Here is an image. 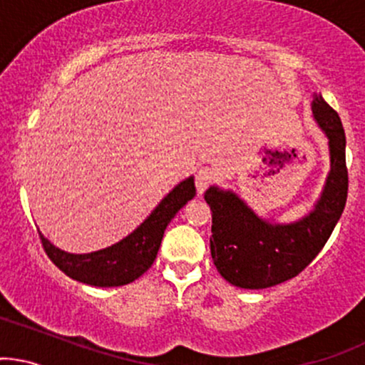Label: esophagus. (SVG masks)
<instances>
[{"label":"esophagus","instance_id":"1","mask_svg":"<svg viewBox=\"0 0 365 365\" xmlns=\"http://www.w3.org/2000/svg\"><path fill=\"white\" fill-rule=\"evenodd\" d=\"M213 180H215L213 168H210V166L201 168V170L195 173V187H197L199 194H204V190H206L207 187L213 183Z\"/></svg>","mask_w":365,"mask_h":365}]
</instances>
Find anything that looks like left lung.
<instances>
[{"label":"left lung","mask_w":365,"mask_h":365,"mask_svg":"<svg viewBox=\"0 0 365 365\" xmlns=\"http://www.w3.org/2000/svg\"><path fill=\"white\" fill-rule=\"evenodd\" d=\"M312 112L327 137L331 170L314 210L291 223L262 218L235 192L210 187L204 199L213 211L210 247L216 270L242 289H265L296 277L331 237L346 204L348 171L341 119L322 95Z\"/></svg>","instance_id":"obj_1"}]
</instances>
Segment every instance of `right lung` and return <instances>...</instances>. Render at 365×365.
Here are the masks:
<instances>
[{
    "label": "right lung",
    "instance_id": "1",
    "mask_svg": "<svg viewBox=\"0 0 365 365\" xmlns=\"http://www.w3.org/2000/svg\"><path fill=\"white\" fill-rule=\"evenodd\" d=\"M194 195V176H189L180 182L130 235L106 250L86 255L66 253L39 234L43 247L48 258L71 279L97 287L124 286L149 270L158 256L168 223Z\"/></svg>",
    "mask_w": 365,
    "mask_h": 365
}]
</instances>
